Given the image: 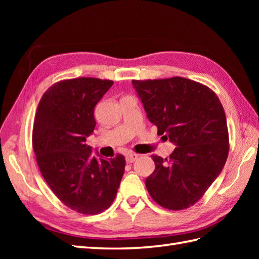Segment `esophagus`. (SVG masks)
<instances>
[{
    "mask_svg": "<svg viewBox=\"0 0 259 259\" xmlns=\"http://www.w3.org/2000/svg\"><path fill=\"white\" fill-rule=\"evenodd\" d=\"M138 157H139V155H137V153H128V155L125 156V160L128 163H131V162L136 161L137 159H138Z\"/></svg>",
    "mask_w": 259,
    "mask_h": 259,
    "instance_id": "34e87169",
    "label": "esophagus"
}]
</instances>
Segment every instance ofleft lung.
Segmentation results:
<instances>
[{
  "mask_svg": "<svg viewBox=\"0 0 259 259\" xmlns=\"http://www.w3.org/2000/svg\"><path fill=\"white\" fill-rule=\"evenodd\" d=\"M158 135L175 144L163 159L152 155L155 171L146 187L158 205L181 210L200 199L225 166L229 137L224 108L211 89L181 76L133 80Z\"/></svg>",
  "mask_w": 259,
  "mask_h": 259,
  "instance_id": "8db88e82",
  "label": "left lung"
}]
</instances>
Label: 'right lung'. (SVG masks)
Returning a JSON list of instances; mask_svg holds the SVG:
<instances>
[{"label": "right lung", "mask_w": 259, "mask_h": 259, "mask_svg": "<svg viewBox=\"0 0 259 259\" xmlns=\"http://www.w3.org/2000/svg\"><path fill=\"white\" fill-rule=\"evenodd\" d=\"M113 81L62 80L42 96L32 133L43 178L65 206L84 214L100 213L113 202L124 172L122 155L103 159L85 144L96 126L95 108Z\"/></svg>", "instance_id": "obj_1"}]
</instances>
